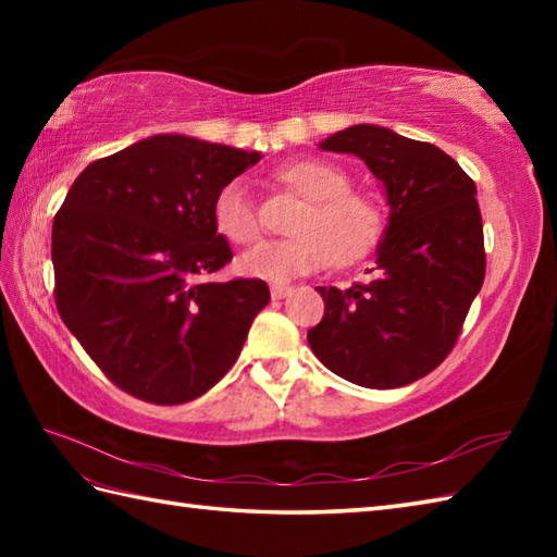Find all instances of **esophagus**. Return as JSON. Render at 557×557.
<instances>
[{
	"instance_id": "1",
	"label": "esophagus",
	"mask_w": 557,
	"mask_h": 557,
	"mask_svg": "<svg viewBox=\"0 0 557 557\" xmlns=\"http://www.w3.org/2000/svg\"><path fill=\"white\" fill-rule=\"evenodd\" d=\"M270 294H272V299H285V297H289V294H292V287H287V285H272Z\"/></svg>"
}]
</instances>
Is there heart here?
Listing matches in <instances>:
<instances>
[{
  "instance_id": "obj_1",
  "label": "heart",
  "mask_w": 557,
  "mask_h": 557,
  "mask_svg": "<svg viewBox=\"0 0 557 557\" xmlns=\"http://www.w3.org/2000/svg\"><path fill=\"white\" fill-rule=\"evenodd\" d=\"M277 180L311 200L289 242H260L239 256L236 265L248 277L287 282L323 270L335 260L351 265L369 256L385 230L383 212L369 196L351 191L349 176L323 160H292L277 170ZM212 220L234 244H251L260 234L258 210L246 182L224 184Z\"/></svg>"
}]
</instances>
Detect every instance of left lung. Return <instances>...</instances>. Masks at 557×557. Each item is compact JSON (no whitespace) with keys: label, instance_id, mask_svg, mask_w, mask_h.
<instances>
[{"label":"left lung","instance_id":"8db88e82","mask_svg":"<svg viewBox=\"0 0 557 557\" xmlns=\"http://www.w3.org/2000/svg\"><path fill=\"white\" fill-rule=\"evenodd\" d=\"M321 150L369 164L385 186L389 222L369 285L318 287L325 315L309 345L354 385H409L453 351L486 277L476 184L441 148L373 124L337 132Z\"/></svg>","mask_w":557,"mask_h":557}]
</instances>
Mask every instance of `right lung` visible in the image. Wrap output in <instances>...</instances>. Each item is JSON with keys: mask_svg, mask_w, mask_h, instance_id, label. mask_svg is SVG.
<instances>
[{"mask_svg": "<svg viewBox=\"0 0 557 557\" xmlns=\"http://www.w3.org/2000/svg\"><path fill=\"white\" fill-rule=\"evenodd\" d=\"M260 152L152 136L90 162L52 224L54 301L110 381L184 405L239 359L263 280H200L232 260L212 203Z\"/></svg>", "mask_w": 557, "mask_h": 557, "instance_id": "1", "label": "right lung"}]
</instances>
